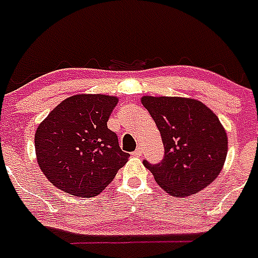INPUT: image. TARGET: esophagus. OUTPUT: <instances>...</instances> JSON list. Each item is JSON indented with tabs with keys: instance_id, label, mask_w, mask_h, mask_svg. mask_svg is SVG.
Instances as JSON below:
<instances>
[{
	"instance_id": "34e87169",
	"label": "esophagus",
	"mask_w": 258,
	"mask_h": 258,
	"mask_svg": "<svg viewBox=\"0 0 258 258\" xmlns=\"http://www.w3.org/2000/svg\"><path fill=\"white\" fill-rule=\"evenodd\" d=\"M133 155L136 156V157H140V156H142V149H140V147L139 148H136V151H134Z\"/></svg>"
}]
</instances>
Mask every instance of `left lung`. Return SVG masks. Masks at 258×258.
Returning <instances> with one entry per match:
<instances>
[{
    "label": "left lung",
    "mask_w": 258,
    "mask_h": 258,
    "mask_svg": "<svg viewBox=\"0 0 258 258\" xmlns=\"http://www.w3.org/2000/svg\"><path fill=\"white\" fill-rule=\"evenodd\" d=\"M164 144L159 164L144 160L156 182L173 197L191 196L219 176L227 157L226 130L206 105L181 97L142 98Z\"/></svg>",
    "instance_id": "obj_1"
}]
</instances>
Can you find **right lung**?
Instances as JSON below:
<instances>
[{"label":"right lung","instance_id":"1","mask_svg":"<svg viewBox=\"0 0 258 258\" xmlns=\"http://www.w3.org/2000/svg\"><path fill=\"white\" fill-rule=\"evenodd\" d=\"M116 97L77 94L64 99L35 133L36 160L49 182L76 197H94L127 160L107 120Z\"/></svg>","mask_w":258,"mask_h":258}]
</instances>
